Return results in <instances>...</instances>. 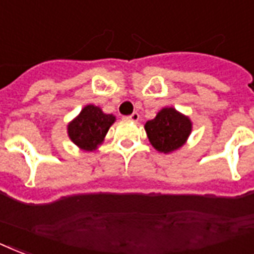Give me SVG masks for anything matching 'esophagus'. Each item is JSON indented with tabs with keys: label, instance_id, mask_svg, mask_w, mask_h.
<instances>
[{
	"label": "esophagus",
	"instance_id": "34e87169",
	"mask_svg": "<svg viewBox=\"0 0 254 254\" xmlns=\"http://www.w3.org/2000/svg\"><path fill=\"white\" fill-rule=\"evenodd\" d=\"M126 120H129V122H138L139 120V114L138 112H134V114H131L128 116H125Z\"/></svg>",
	"mask_w": 254,
	"mask_h": 254
}]
</instances>
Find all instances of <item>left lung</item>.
<instances>
[{"mask_svg":"<svg viewBox=\"0 0 254 254\" xmlns=\"http://www.w3.org/2000/svg\"><path fill=\"white\" fill-rule=\"evenodd\" d=\"M144 128L158 151L171 152L185 144L191 132V122L174 108H163L155 119L148 120Z\"/></svg>","mask_w":254,"mask_h":254,"instance_id":"left-lung-1","label":"left lung"}]
</instances>
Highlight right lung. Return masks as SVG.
<instances>
[{
    "instance_id": "right-lung-1",
    "label": "right lung",
    "mask_w": 254,
    "mask_h": 254,
    "mask_svg": "<svg viewBox=\"0 0 254 254\" xmlns=\"http://www.w3.org/2000/svg\"><path fill=\"white\" fill-rule=\"evenodd\" d=\"M115 122V116L107 115L92 104L84 107L75 120L68 125V135L80 148L92 151L103 142L108 128Z\"/></svg>"
}]
</instances>
